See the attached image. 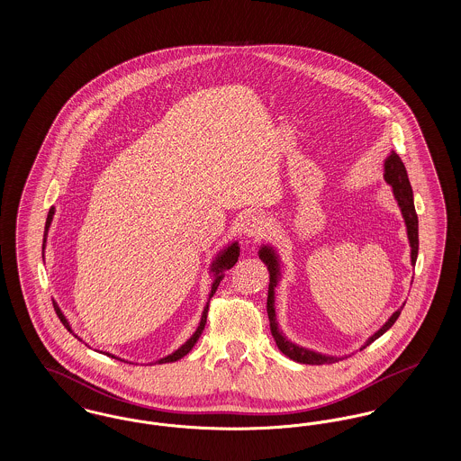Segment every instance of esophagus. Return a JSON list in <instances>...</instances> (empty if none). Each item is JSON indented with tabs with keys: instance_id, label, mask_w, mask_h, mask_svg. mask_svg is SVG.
Listing matches in <instances>:
<instances>
[{
	"instance_id": "obj_1",
	"label": "esophagus",
	"mask_w": 461,
	"mask_h": 461,
	"mask_svg": "<svg viewBox=\"0 0 461 461\" xmlns=\"http://www.w3.org/2000/svg\"><path fill=\"white\" fill-rule=\"evenodd\" d=\"M269 221L263 214H254L249 216V220L243 224V233L247 237H254V239H264L269 233Z\"/></svg>"
}]
</instances>
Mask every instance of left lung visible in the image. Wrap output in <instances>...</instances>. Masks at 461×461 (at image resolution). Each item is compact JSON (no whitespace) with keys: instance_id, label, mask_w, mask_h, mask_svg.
I'll use <instances>...</instances> for the list:
<instances>
[{"instance_id":"obj_1","label":"left lung","mask_w":461,"mask_h":461,"mask_svg":"<svg viewBox=\"0 0 461 461\" xmlns=\"http://www.w3.org/2000/svg\"><path fill=\"white\" fill-rule=\"evenodd\" d=\"M385 181L393 186L394 190L395 198H397V203L402 211V216L406 221V226H408V237H410V243H411V263H417L418 256V216L417 211H415V203H413V190H411V185H410V179H408V173H406V167L401 160L399 155L393 154L387 157L385 160ZM259 258L266 266H267V271H269V290H267V316H269V327H271V333H273V339L278 346V349L285 354L286 357L297 361V363H304V365H327V363H337L340 361V357H330V356H321V354H316V352L307 351L303 349L295 344H292L290 340H286L285 337L282 335V331L278 330L276 325V314H275V286H276V278H278V261H276V256L271 249L264 247L259 252ZM401 314V309H397L394 314L391 316V320L378 330L372 339H368L366 346H370L372 342H375L380 335H384L387 330L391 329L395 323V320L399 318ZM365 346V348H366Z\"/></svg>"}]
</instances>
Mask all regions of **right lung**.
Here are the masks:
<instances>
[{"instance_id":"add662e5","label":"right lung","mask_w":461,"mask_h":461,"mask_svg":"<svg viewBox=\"0 0 461 461\" xmlns=\"http://www.w3.org/2000/svg\"><path fill=\"white\" fill-rule=\"evenodd\" d=\"M53 214H55V209L51 207L50 209V212H48V218H46V224H44V237H43V249L44 243H46V233H48V228H50V224H51V220H53ZM239 254H240V250H239V245L237 243H233V245H230L222 254H221L220 258L216 259V263L212 266V271H216V275H218V278L214 280V284H212V288H211V297L216 294V290H218V286H220L221 278V271L222 269H230L231 266H235L237 263V259H239ZM53 307H55V311H57V316H59V320L62 321V325L66 327L70 333H72V330L68 327V323H67L66 316L62 314V311L59 309V306L53 303ZM207 312H209V304L205 306L203 309V314H202V320H200V325H198L197 331L192 335V339L185 344V346H181L177 351L173 352V354H169L167 357H164V359H160L158 363H171V361H177V359H181L183 356H186L188 352L192 351V348L195 346V342L198 340V337L202 335V330L205 327V323H207ZM74 335V333H72ZM74 337H77V335H74ZM110 356V354H107ZM112 357H115V356H112ZM117 359V357H115Z\"/></svg>"}]
</instances>
